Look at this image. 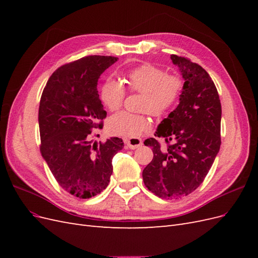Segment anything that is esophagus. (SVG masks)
<instances>
[{
  "instance_id": "esophagus-1",
  "label": "esophagus",
  "mask_w": 258,
  "mask_h": 258,
  "mask_svg": "<svg viewBox=\"0 0 258 258\" xmlns=\"http://www.w3.org/2000/svg\"><path fill=\"white\" fill-rule=\"evenodd\" d=\"M124 143H126L127 146L129 148H131V150H136V148L142 146V144H143L142 140L140 139V138H130V139L126 140V141H124Z\"/></svg>"
}]
</instances>
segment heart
<instances>
[{"label": "heart", "mask_w": 258, "mask_h": 258, "mask_svg": "<svg viewBox=\"0 0 258 258\" xmlns=\"http://www.w3.org/2000/svg\"><path fill=\"white\" fill-rule=\"evenodd\" d=\"M124 82L131 91L143 93L141 111L155 117L166 116L177 105L183 91L179 76L167 74L165 70L152 64H142L130 70ZM126 90L121 83L110 79L100 89V99L108 111L115 112L122 105ZM107 129L114 136L138 138L152 129L151 119L145 114L120 112L112 116Z\"/></svg>", "instance_id": "b5f03b06"}]
</instances>
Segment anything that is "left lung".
Segmentation results:
<instances>
[{
  "instance_id": "obj_1",
  "label": "left lung",
  "mask_w": 258,
  "mask_h": 258,
  "mask_svg": "<svg viewBox=\"0 0 258 258\" xmlns=\"http://www.w3.org/2000/svg\"><path fill=\"white\" fill-rule=\"evenodd\" d=\"M184 79L179 104L163 119L155 137L144 144L153 148V160L143 170L145 186L163 199H178L204 182L221 147L222 105L206 70L189 59L171 54Z\"/></svg>"
}]
</instances>
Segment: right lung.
Here are the masks:
<instances>
[{"instance_id": "1", "label": "right lung", "mask_w": 258, "mask_h": 258, "mask_svg": "<svg viewBox=\"0 0 258 258\" xmlns=\"http://www.w3.org/2000/svg\"><path fill=\"white\" fill-rule=\"evenodd\" d=\"M117 59L88 56L70 62L52 73L42 93L41 154L58 184L77 198L88 199L106 188L112 159L123 147L119 138L90 141L92 129L102 128L106 117L98 82Z\"/></svg>"}]
</instances>
